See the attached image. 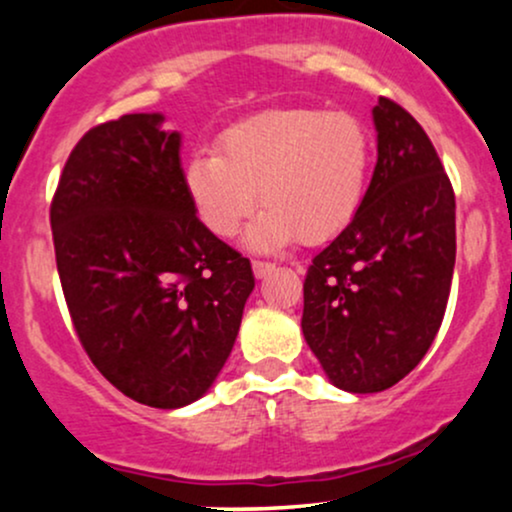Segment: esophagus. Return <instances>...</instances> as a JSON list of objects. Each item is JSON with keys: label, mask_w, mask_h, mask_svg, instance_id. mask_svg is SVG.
<instances>
[{"label": "esophagus", "mask_w": 512, "mask_h": 512, "mask_svg": "<svg viewBox=\"0 0 512 512\" xmlns=\"http://www.w3.org/2000/svg\"><path fill=\"white\" fill-rule=\"evenodd\" d=\"M252 272H255L257 279H264V276H269L272 272H276V264L274 262L255 260V262H252Z\"/></svg>", "instance_id": "1"}]
</instances>
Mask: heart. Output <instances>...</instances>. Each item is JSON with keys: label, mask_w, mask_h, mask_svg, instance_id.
<instances>
[{"label": "heart", "mask_w": 512, "mask_h": 512, "mask_svg": "<svg viewBox=\"0 0 512 512\" xmlns=\"http://www.w3.org/2000/svg\"><path fill=\"white\" fill-rule=\"evenodd\" d=\"M368 170L370 139L354 115L276 110L226 129L219 151H195L185 190L199 221L221 238L236 236L260 199L245 243L276 250L342 233L361 209Z\"/></svg>", "instance_id": "b5f03b06"}]
</instances>
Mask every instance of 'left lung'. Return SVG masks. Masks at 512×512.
I'll return each mask as SVG.
<instances>
[{
	"label": "left lung",
	"instance_id": "obj_1",
	"mask_svg": "<svg viewBox=\"0 0 512 512\" xmlns=\"http://www.w3.org/2000/svg\"><path fill=\"white\" fill-rule=\"evenodd\" d=\"M378 163L354 221L317 252L303 284V337L339 390L383 392L419 366L448 305L455 192L424 127L373 108Z\"/></svg>",
	"mask_w": 512,
	"mask_h": 512
}]
</instances>
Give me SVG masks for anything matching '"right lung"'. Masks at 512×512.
Segmentation results:
<instances>
[{"mask_svg": "<svg viewBox=\"0 0 512 512\" xmlns=\"http://www.w3.org/2000/svg\"><path fill=\"white\" fill-rule=\"evenodd\" d=\"M161 113L81 137L52 199L57 272L93 366L122 395L180 409L207 395L255 289L248 257L197 219L180 132Z\"/></svg>", "mask_w": 512, "mask_h": 512, "instance_id": "right-lung-1", "label": "right lung"}]
</instances>
